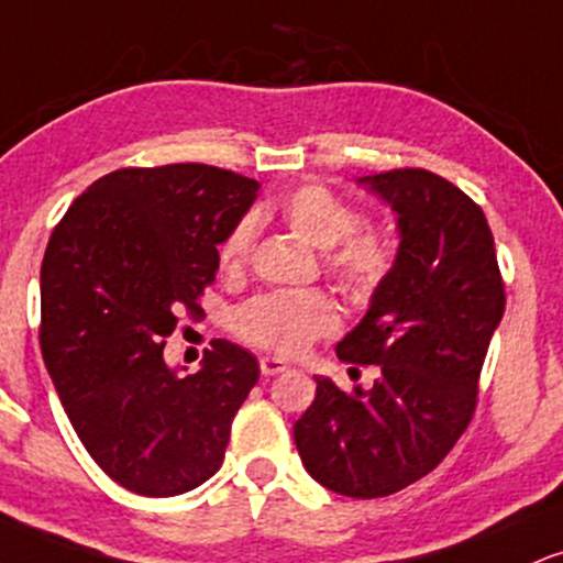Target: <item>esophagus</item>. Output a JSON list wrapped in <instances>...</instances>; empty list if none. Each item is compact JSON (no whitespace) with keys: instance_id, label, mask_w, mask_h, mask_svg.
Returning <instances> with one entry per match:
<instances>
[{"instance_id":"esophagus-1","label":"esophagus","mask_w":563,"mask_h":563,"mask_svg":"<svg viewBox=\"0 0 563 563\" xmlns=\"http://www.w3.org/2000/svg\"><path fill=\"white\" fill-rule=\"evenodd\" d=\"M260 369H262V375H280V372L288 369V364L277 356H262Z\"/></svg>"}]
</instances>
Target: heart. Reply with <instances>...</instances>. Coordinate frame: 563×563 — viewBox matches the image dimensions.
I'll list each match as a JSON object with an SVG mask.
<instances>
[{
	"label": "heart",
	"mask_w": 563,
	"mask_h": 563,
	"mask_svg": "<svg viewBox=\"0 0 563 563\" xmlns=\"http://www.w3.org/2000/svg\"><path fill=\"white\" fill-rule=\"evenodd\" d=\"M262 214L280 217L296 239L322 249L330 275L356 296H372L385 286L396 267V243L385 230L358 225L362 214L343 196L322 183H303ZM256 241V220L243 217L220 246V264L228 273H243ZM341 324L338 303L324 290H275L235 309L233 330L252 346L299 356Z\"/></svg>",
	"instance_id": "heart-1"
}]
</instances>
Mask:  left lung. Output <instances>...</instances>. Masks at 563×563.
I'll use <instances>...</instances> for the list:
<instances>
[{
	"instance_id": "1",
	"label": "left lung",
	"mask_w": 563,
	"mask_h": 563,
	"mask_svg": "<svg viewBox=\"0 0 563 563\" xmlns=\"http://www.w3.org/2000/svg\"><path fill=\"white\" fill-rule=\"evenodd\" d=\"M358 183L398 214L401 243L390 277L335 351L354 369L375 364L377 380L343 390L314 377L294 438L328 490L383 498L430 475L470 428L506 294L490 225L462 188L422 167Z\"/></svg>"
}]
</instances>
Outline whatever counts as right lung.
<instances>
[{"label":"right lung","instance_id":"add662e5","mask_svg":"<svg viewBox=\"0 0 563 563\" xmlns=\"http://www.w3.org/2000/svg\"><path fill=\"white\" fill-rule=\"evenodd\" d=\"M256 191V180L199 162L123 167L93 180L52 230L44 364L88 456L139 496L207 483L260 380L254 354L222 338L196 375L180 377L162 358L180 311H201L217 246Z\"/></svg>","mask_w":563,"mask_h":563}]
</instances>
